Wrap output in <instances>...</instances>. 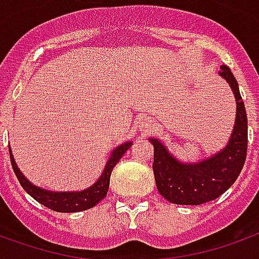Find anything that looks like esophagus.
<instances>
[{
    "label": "esophagus",
    "mask_w": 259,
    "mask_h": 259,
    "mask_svg": "<svg viewBox=\"0 0 259 259\" xmlns=\"http://www.w3.org/2000/svg\"><path fill=\"white\" fill-rule=\"evenodd\" d=\"M154 127H155V120L151 119L149 116H144V118H141V119H140L139 130L141 132V133L147 135V133H149V132L154 129Z\"/></svg>",
    "instance_id": "obj_1"
}]
</instances>
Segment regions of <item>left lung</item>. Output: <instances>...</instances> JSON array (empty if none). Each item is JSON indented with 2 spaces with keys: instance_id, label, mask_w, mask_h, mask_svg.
<instances>
[{
  "instance_id": "obj_1",
  "label": "left lung",
  "mask_w": 259,
  "mask_h": 259,
  "mask_svg": "<svg viewBox=\"0 0 259 259\" xmlns=\"http://www.w3.org/2000/svg\"><path fill=\"white\" fill-rule=\"evenodd\" d=\"M233 92L236 118L227 145L198 162H183L174 156L159 139H149L154 145L155 181L159 193L176 204L198 206L221 196L242 171L247 154V114L232 71L221 66L218 72Z\"/></svg>"
}]
</instances>
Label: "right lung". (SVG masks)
Listing matches in <instances>:
<instances>
[{
    "instance_id": "right-lung-1",
    "label": "right lung",
    "mask_w": 259,
    "mask_h": 259,
    "mask_svg": "<svg viewBox=\"0 0 259 259\" xmlns=\"http://www.w3.org/2000/svg\"><path fill=\"white\" fill-rule=\"evenodd\" d=\"M132 144H133V141H126L123 144L118 145L116 148L112 149V152L110 154L108 160L105 163L103 173L93 185H91L89 188L82 189V191H68V192L49 191V189H44L30 183L27 178L24 177V174L20 171V168L17 167L16 162L13 159L11 147H9V155H11V163H12L13 171L16 174L19 183L31 198H34L44 206H47L48 208L55 210V211L76 212L92 208L105 198V195L108 192V187H110L112 168L115 167V164L119 162V159L123 156L124 152L132 147Z\"/></svg>"
}]
</instances>
